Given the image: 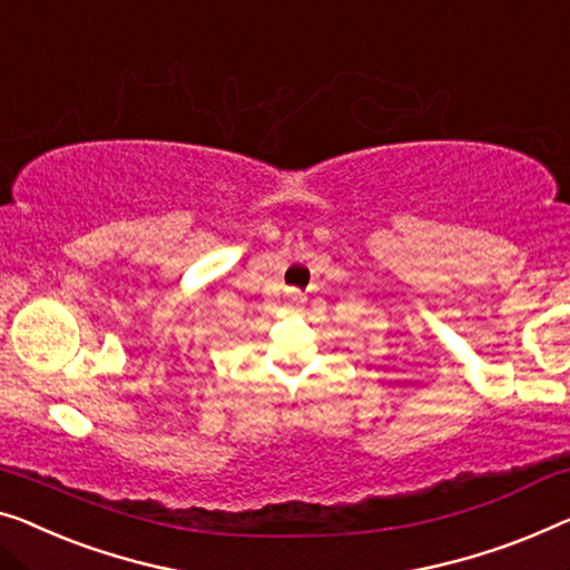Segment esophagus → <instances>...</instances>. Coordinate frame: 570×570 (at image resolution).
I'll list each match as a JSON object with an SVG mask.
<instances>
[{
    "label": "esophagus",
    "mask_w": 570,
    "mask_h": 570,
    "mask_svg": "<svg viewBox=\"0 0 570 570\" xmlns=\"http://www.w3.org/2000/svg\"><path fill=\"white\" fill-rule=\"evenodd\" d=\"M286 304H288V307H299L302 294L299 292H286Z\"/></svg>",
    "instance_id": "1"
}]
</instances>
